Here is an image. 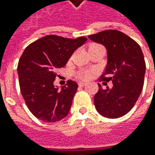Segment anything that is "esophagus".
Here are the masks:
<instances>
[{
	"mask_svg": "<svg viewBox=\"0 0 155 155\" xmlns=\"http://www.w3.org/2000/svg\"><path fill=\"white\" fill-rule=\"evenodd\" d=\"M85 84H85L84 82H79V83H78V85H79V86H80V87L84 86Z\"/></svg>",
	"mask_w": 155,
	"mask_h": 155,
	"instance_id": "34e87169",
	"label": "esophagus"
}]
</instances>
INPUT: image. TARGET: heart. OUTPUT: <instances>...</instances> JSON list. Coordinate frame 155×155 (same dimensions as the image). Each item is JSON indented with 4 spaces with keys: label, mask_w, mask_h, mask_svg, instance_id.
Instances as JSON below:
<instances>
[{
    "label": "heart",
    "mask_w": 155,
    "mask_h": 155,
    "mask_svg": "<svg viewBox=\"0 0 155 155\" xmlns=\"http://www.w3.org/2000/svg\"><path fill=\"white\" fill-rule=\"evenodd\" d=\"M100 45H97V44H91L90 45V49L91 48H94V47H97ZM78 78L80 79V80H88L91 78V71H89V70H81L78 72Z\"/></svg>",
    "instance_id": "b5f03b06"
}]
</instances>
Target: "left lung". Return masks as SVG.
I'll return each mask as SVG.
<instances>
[{
    "label": "left lung",
    "mask_w": 155,
    "mask_h": 155,
    "mask_svg": "<svg viewBox=\"0 0 155 155\" xmlns=\"http://www.w3.org/2000/svg\"><path fill=\"white\" fill-rule=\"evenodd\" d=\"M90 39L107 49L108 63L100 81H112V88L102 89L94 97L95 107L100 115L119 118L126 115L140 97L146 71V64L140 45L125 33L106 30L89 35ZM103 83L107 84V83Z\"/></svg>",
    "instance_id": "1"
}]
</instances>
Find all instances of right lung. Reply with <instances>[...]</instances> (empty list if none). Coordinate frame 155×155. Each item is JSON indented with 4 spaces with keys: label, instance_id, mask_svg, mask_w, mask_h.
Segmentation results:
<instances>
[{
    "label": "right lung",
    "instance_id": "right-lung-1",
    "mask_svg": "<svg viewBox=\"0 0 155 155\" xmlns=\"http://www.w3.org/2000/svg\"><path fill=\"white\" fill-rule=\"evenodd\" d=\"M87 39L46 35L30 44L18 63L21 92L33 116L45 122H58L68 115L78 84L69 80L58 89L53 83L75 50Z\"/></svg>",
    "mask_w": 155,
    "mask_h": 155
}]
</instances>
